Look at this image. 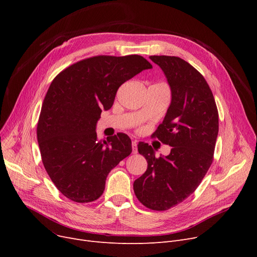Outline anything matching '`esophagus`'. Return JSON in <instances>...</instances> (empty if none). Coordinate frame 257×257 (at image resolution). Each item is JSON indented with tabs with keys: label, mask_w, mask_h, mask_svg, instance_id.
<instances>
[{
	"label": "esophagus",
	"mask_w": 257,
	"mask_h": 257,
	"mask_svg": "<svg viewBox=\"0 0 257 257\" xmlns=\"http://www.w3.org/2000/svg\"><path fill=\"white\" fill-rule=\"evenodd\" d=\"M132 152H133V154L138 153V142L137 141L132 142Z\"/></svg>",
	"instance_id": "34e87169"
}]
</instances>
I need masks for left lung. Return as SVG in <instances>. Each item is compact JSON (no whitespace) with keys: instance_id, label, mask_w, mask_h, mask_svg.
I'll return each mask as SVG.
<instances>
[{"instance_id":"8db88e82","label":"left lung","mask_w":257,"mask_h":257,"mask_svg":"<svg viewBox=\"0 0 257 257\" xmlns=\"http://www.w3.org/2000/svg\"><path fill=\"white\" fill-rule=\"evenodd\" d=\"M150 59L165 73L172 92L166 116L153 138L172 149L166 157H155L151 146L139 144L148 168L134 181L133 190L143 205L160 211L181 203L204 178L213 159L219 113L209 85L193 65L176 56Z\"/></svg>"}]
</instances>
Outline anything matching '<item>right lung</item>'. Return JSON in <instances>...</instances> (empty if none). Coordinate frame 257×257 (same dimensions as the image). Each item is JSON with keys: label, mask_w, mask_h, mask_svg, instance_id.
I'll return each instance as SVG.
<instances>
[{"label": "right lung", "mask_w": 257, "mask_h": 257, "mask_svg": "<svg viewBox=\"0 0 257 257\" xmlns=\"http://www.w3.org/2000/svg\"><path fill=\"white\" fill-rule=\"evenodd\" d=\"M152 64L140 55H100L59 73L47 91L37 123L44 167L58 191L78 203L101 197L107 175L132 152L125 133L99 141L96 125L118 87Z\"/></svg>", "instance_id": "1"}]
</instances>
